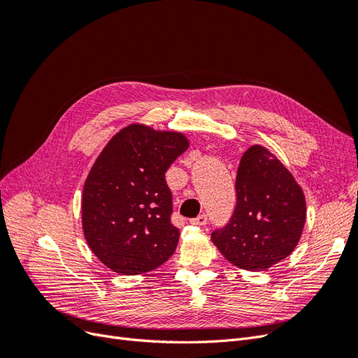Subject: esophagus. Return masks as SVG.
<instances>
[{
    "mask_svg": "<svg viewBox=\"0 0 358 358\" xmlns=\"http://www.w3.org/2000/svg\"><path fill=\"white\" fill-rule=\"evenodd\" d=\"M192 225H206V222H208V216H206V215H199L197 216V218H194V220H191L189 221Z\"/></svg>",
    "mask_w": 358,
    "mask_h": 358,
    "instance_id": "esophagus-1",
    "label": "esophagus"
}]
</instances>
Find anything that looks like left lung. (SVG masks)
I'll use <instances>...</instances> for the list:
<instances>
[{
	"instance_id": "1",
	"label": "left lung",
	"mask_w": 358,
	"mask_h": 358,
	"mask_svg": "<svg viewBox=\"0 0 358 358\" xmlns=\"http://www.w3.org/2000/svg\"><path fill=\"white\" fill-rule=\"evenodd\" d=\"M230 222L212 242L233 266L263 272L297 246L306 222V199L289 170L262 145L243 154L236 178Z\"/></svg>"
}]
</instances>
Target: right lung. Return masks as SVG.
<instances>
[{
    "instance_id": "obj_1",
    "label": "right lung",
    "mask_w": 358,
    "mask_h": 358,
    "mask_svg": "<svg viewBox=\"0 0 358 358\" xmlns=\"http://www.w3.org/2000/svg\"><path fill=\"white\" fill-rule=\"evenodd\" d=\"M189 146L179 131L129 124L104 146L85 180L82 229L100 262L119 275H142L176 251L166 171Z\"/></svg>"
}]
</instances>
